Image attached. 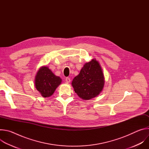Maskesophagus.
<instances>
[{
  "mask_svg": "<svg viewBox=\"0 0 149 149\" xmlns=\"http://www.w3.org/2000/svg\"><path fill=\"white\" fill-rule=\"evenodd\" d=\"M65 81H66V82H67V83H70V81H71V79H70V78L67 77V78H65Z\"/></svg>",
  "mask_w": 149,
  "mask_h": 149,
  "instance_id": "obj_1",
  "label": "esophagus"
}]
</instances>
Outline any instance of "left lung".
I'll use <instances>...</instances> for the list:
<instances>
[{
  "label": "left lung",
  "mask_w": 149,
  "mask_h": 149,
  "mask_svg": "<svg viewBox=\"0 0 149 149\" xmlns=\"http://www.w3.org/2000/svg\"><path fill=\"white\" fill-rule=\"evenodd\" d=\"M104 83V75L100 63L96 59H93L85 63L71 84L79 97L88 100L101 93Z\"/></svg>",
  "instance_id": "8db88e82"
}]
</instances>
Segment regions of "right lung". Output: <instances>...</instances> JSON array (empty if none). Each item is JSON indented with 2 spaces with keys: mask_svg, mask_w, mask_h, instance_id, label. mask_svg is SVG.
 <instances>
[{
  "mask_svg": "<svg viewBox=\"0 0 149 149\" xmlns=\"http://www.w3.org/2000/svg\"><path fill=\"white\" fill-rule=\"evenodd\" d=\"M61 82V78L55 75L47 66L41 67L35 78V87L44 98L51 96Z\"/></svg>",
  "mask_w": 149,
  "mask_h": 149,
  "instance_id": "right-lung-1",
  "label": "right lung"
}]
</instances>
